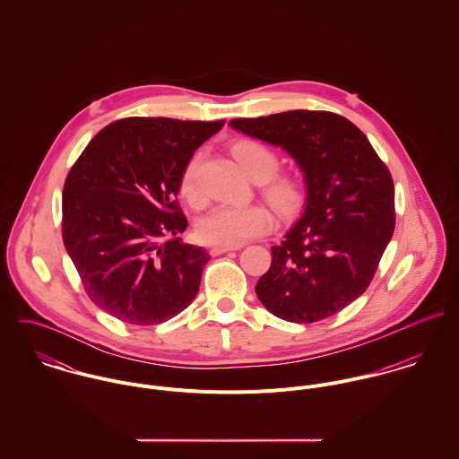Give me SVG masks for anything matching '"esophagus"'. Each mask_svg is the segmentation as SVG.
Listing matches in <instances>:
<instances>
[{
    "label": "esophagus",
    "mask_w": 459,
    "mask_h": 459,
    "mask_svg": "<svg viewBox=\"0 0 459 459\" xmlns=\"http://www.w3.org/2000/svg\"><path fill=\"white\" fill-rule=\"evenodd\" d=\"M238 247H228V246H213L210 247V255L212 256H219V255H224V253H230V251H237Z\"/></svg>",
    "instance_id": "1"
}]
</instances>
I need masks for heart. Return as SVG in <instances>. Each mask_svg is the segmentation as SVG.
I'll list each match as a JSON object with an SVG mask.
<instances>
[{"mask_svg": "<svg viewBox=\"0 0 459 459\" xmlns=\"http://www.w3.org/2000/svg\"><path fill=\"white\" fill-rule=\"evenodd\" d=\"M233 153L253 180L264 182L277 173L279 159L264 144L244 141L233 148ZM197 169L199 155H195L187 162L180 178V193L191 203L201 201ZM264 196L279 213H290L300 199V187L295 180L281 177L266 184ZM272 226L273 217L263 204H217L197 221L196 237L199 242L208 246L237 247L255 237L268 233Z\"/></svg>", "mask_w": 459, "mask_h": 459, "instance_id": "obj_1", "label": "heart"}]
</instances>
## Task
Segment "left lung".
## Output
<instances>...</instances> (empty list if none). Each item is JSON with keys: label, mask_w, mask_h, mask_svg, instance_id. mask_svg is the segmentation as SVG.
<instances>
[{"label": "left lung", "mask_w": 459, "mask_h": 459, "mask_svg": "<svg viewBox=\"0 0 459 459\" xmlns=\"http://www.w3.org/2000/svg\"><path fill=\"white\" fill-rule=\"evenodd\" d=\"M235 131L288 152L306 180V204L256 284L277 318L313 324L357 300L373 281L395 226L393 177L369 139L328 111L235 118Z\"/></svg>", "instance_id": "obj_1"}]
</instances>
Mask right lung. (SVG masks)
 Instances as JSON below:
<instances>
[{"mask_svg": "<svg viewBox=\"0 0 459 459\" xmlns=\"http://www.w3.org/2000/svg\"><path fill=\"white\" fill-rule=\"evenodd\" d=\"M219 122L132 117L82 150L64 187L62 235L90 300L131 325H157L197 295L210 260L184 244L177 195L197 148Z\"/></svg>", "mask_w": 459, "mask_h": 459, "instance_id": "right-lung-1", "label": "right lung"}]
</instances>
